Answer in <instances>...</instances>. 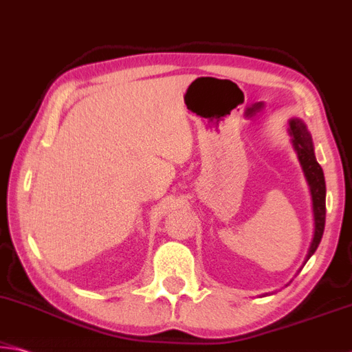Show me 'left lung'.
Listing matches in <instances>:
<instances>
[{"label": "left lung", "mask_w": 352, "mask_h": 352, "mask_svg": "<svg viewBox=\"0 0 352 352\" xmlns=\"http://www.w3.org/2000/svg\"><path fill=\"white\" fill-rule=\"evenodd\" d=\"M289 133L293 136V146L296 150L299 163L302 166V170L305 174L307 182H309L311 200H314V216H315V235L311 239L309 254H307V260L315 254V250L320 244L322 238V232H324L326 224V182L324 174H322L321 166L318 164L314 152V144H311V138L307 131L302 120L292 119L289 120Z\"/></svg>", "instance_id": "8db88e82"}]
</instances>
